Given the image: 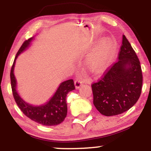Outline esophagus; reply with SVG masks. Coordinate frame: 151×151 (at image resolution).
<instances>
[{
    "mask_svg": "<svg viewBox=\"0 0 151 151\" xmlns=\"http://www.w3.org/2000/svg\"><path fill=\"white\" fill-rule=\"evenodd\" d=\"M82 84H83L82 81H81V79H76L75 81H74V85H75L76 89H79V88L80 87V86H81Z\"/></svg>",
    "mask_w": 151,
    "mask_h": 151,
    "instance_id": "34e87169",
    "label": "esophagus"
}]
</instances>
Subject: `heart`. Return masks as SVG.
<instances>
[{
    "mask_svg": "<svg viewBox=\"0 0 151 151\" xmlns=\"http://www.w3.org/2000/svg\"><path fill=\"white\" fill-rule=\"evenodd\" d=\"M116 50V44L111 39L101 41L96 50L87 57L86 65L94 74L101 73L108 66Z\"/></svg>",
    "mask_w": 151,
    "mask_h": 151,
    "instance_id": "heart-1",
    "label": "heart"
}]
</instances>
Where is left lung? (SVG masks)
Segmentation results:
<instances>
[{
    "label": "left lung",
    "instance_id": "obj_1",
    "mask_svg": "<svg viewBox=\"0 0 151 151\" xmlns=\"http://www.w3.org/2000/svg\"><path fill=\"white\" fill-rule=\"evenodd\" d=\"M118 59L106 70L101 79L91 84L93 104L106 116L128 111L141 93L143 74L140 61L125 35H123Z\"/></svg>",
    "mask_w": 151,
    "mask_h": 151
}]
</instances>
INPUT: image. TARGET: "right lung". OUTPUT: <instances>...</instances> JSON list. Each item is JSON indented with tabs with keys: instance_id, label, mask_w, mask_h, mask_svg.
I'll return each instance as SVG.
<instances>
[{
	"instance_id": "add662e5",
	"label": "right lung",
	"mask_w": 151,
	"mask_h": 151,
	"mask_svg": "<svg viewBox=\"0 0 151 151\" xmlns=\"http://www.w3.org/2000/svg\"><path fill=\"white\" fill-rule=\"evenodd\" d=\"M31 40L32 38H30L22 43L12 65L10 70V81L13 97L22 113L31 120L44 126L58 125L61 124L67 116V105L66 97L67 93L75 89L73 79L63 81L51 99L46 104L40 106H34L26 103L20 98L16 91V79L13 74L15 60L18 55L28 47Z\"/></svg>"
}]
</instances>
